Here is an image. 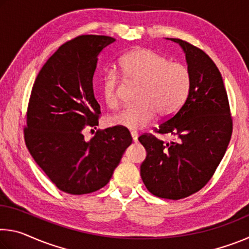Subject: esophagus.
<instances>
[{"label":"esophagus","mask_w":249,"mask_h":249,"mask_svg":"<svg viewBox=\"0 0 249 249\" xmlns=\"http://www.w3.org/2000/svg\"><path fill=\"white\" fill-rule=\"evenodd\" d=\"M130 136H132L134 142H136L137 138H138V133L135 132V130H133V132H130Z\"/></svg>","instance_id":"obj_1"}]
</instances>
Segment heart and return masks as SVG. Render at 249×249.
Wrapping results in <instances>:
<instances>
[{"label":"heart","instance_id":"obj_1","mask_svg":"<svg viewBox=\"0 0 249 249\" xmlns=\"http://www.w3.org/2000/svg\"><path fill=\"white\" fill-rule=\"evenodd\" d=\"M119 69L130 82L140 84L137 104L123 107L109 117L112 125L128 129H142L154 122L158 113L169 117L187 99L191 84L190 70L179 61L168 59L148 48H136L119 60ZM120 78L107 71L101 81L105 104L114 108L119 105Z\"/></svg>","mask_w":249,"mask_h":249}]
</instances>
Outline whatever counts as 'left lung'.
I'll return each instance as SVG.
<instances>
[{
	"label": "left lung",
	"instance_id": "obj_1",
	"mask_svg": "<svg viewBox=\"0 0 249 249\" xmlns=\"http://www.w3.org/2000/svg\"><path fill=\"white\" fill-rule=\"evenodd\" d=\"M183 48L191 73L190 90L174 115L154 129L172 134L177 142H163L145 133L138 141L147 157L141 176L147 190L161 199L180 200L209 182L224 156L233 132V119L220 70L203 50L171 38Z\"/></svg>",
	"mask_w": 249,
	"mask_h": 249
}]
</instances>
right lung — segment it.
Masks as SVG:
<instances>
[{
    "label": "right lung",
    "mask_w": 249,
    "mask_h": 249,
    "mask_svg": "<svg viewBox=\"0 0 249 249\" xmlns=\"http://www.w3.org/2000/svg\"><path fill=\"white\" fill-rule=\"evenodd\" d=\"M114 40L81 35L66 41L33 84L25 144L50 181L69 195H87L107 184L132 144L129 130L121 126L98 129L89 142L83 136L84 129L99 125L92 79L99 54Z\"/></svg>",
    "instance_id": "obj_1"
}]
</instances>
